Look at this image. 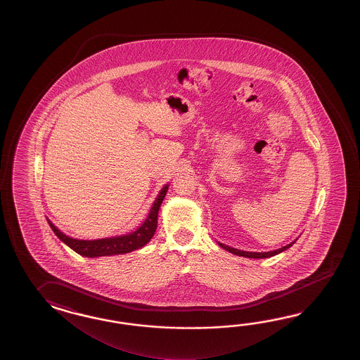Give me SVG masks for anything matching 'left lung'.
<instances>
[{"label":"left lung","mask_w":360,"mask_h":360,"mask_svg":"<svg viewBox=\"0 0 360 360\" xmlns=\"http://www.w3.org/2000/svg\"><path fill=\"white\" fill-rule=\"evenodd\" d=\"M295 242H296V240H293L290 245H284L282 248H278V250H274V251H269V252H247V251L237 250V248H233V247H229V245H222L220 242H219V245H220V247L224 248V250L229 251L230 253H234V255H237V256H243V257H248V259H266V257L276 256L278 253L283 252L285 250H288Z\"/></svg>","instance_id":"left-lung-1"}]
</instances>
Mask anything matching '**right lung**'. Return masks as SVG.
I'll return each mask as SVG.
<instances>
[{
  "label": "right lung",
  "mask_w": 360,
  "mask_h": 360,
  "mask_svg": "<svg viewBox=\"0 0 360 360\" xmlns=\"http://www.w3.org/2000/svg\"><path fill=\"white\" fill-rule=\"evenodd\" d=\"M169 191V184L162 188L160 194L154 200L153 206L150 208L146 221L139 226L138 229L124 236L118 237L101 238L94 240H84V239H75V238L65 236L63 231L58 229L53 222L47 220L49 225L55 233V236L60 239L63 243L70 247L75 252L84 256V257H101V256H113V255H123L131 251L139 250L152 239L157 229L158 222V211L161 207L166 193Z\"/></svg>",
  "instance_id": "add662e5"
}]
</instances>
